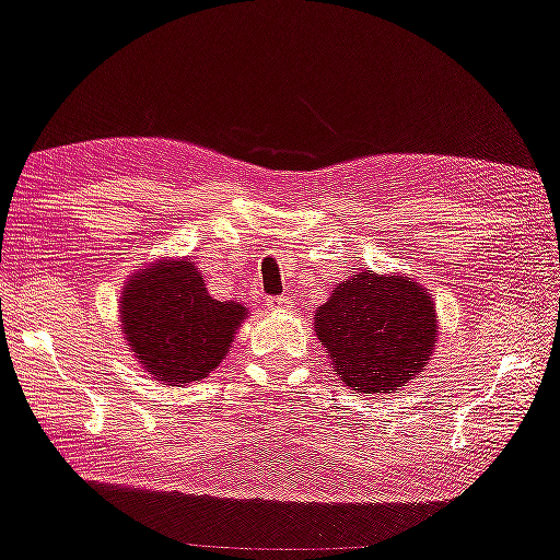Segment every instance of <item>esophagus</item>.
<instances>
[{
  "label": "esophagus",
  "mask_w": 560,
  "mask_h": 560,
  "mask_svg": "<svg viewBox=\"0 0 560 560\" xmlns=\"http://www.w3.org/2000/svg\"><path fill=\"white\" fill-rule=\"evenodd\" d=\"M291 304H294V302H291V296H269V299H266V306H269V308H289Z\"/></svg>",
  "instance_id": "1"
}]
</instances>
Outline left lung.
Masks as SVG:
<instances>
[{
	"label": "left lung",
	"mask_w": 560,
	"mask_h": 560,
	"mask_svg": "<svg viewBox=\"0 0 560 560\" xmlns=\"http://www.w3.org/2000/svg\"><path fill=\"white\" fill-rule=\"evenodd\" d=\"M314 331L341 382L377 395L405 387L422 372L438 341V316L415 281L362 271L316 308Z\"/></svg>",
	"instance_id": "left-lung-1"
}]
</instances>
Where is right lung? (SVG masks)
Wrapping results in <instances>:
<instances>
[{
  "label": "right lung",
  "mask_w": 560,
  "mask_h": 560,
  "mask_svg": "<svg viewBox=\"0 0 560 560\" xmlns=\"http://www.w3.org/2000/svg\"><path fill=\"white\" fill-rule=\"evenodd\" d=\"M122 331L140 364L171 385L203 380L226 357L246 308L215 302L190 258L158 264L128 281Z\"/></svg>",
  "instance_id": "add662e5"
}]
</instances>
